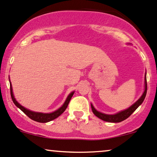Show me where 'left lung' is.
Here are the masks:
<instances>
[{"mask_svg": "<svg viewBox=\"0 0 157 157\" xmlns=\"http://www.w3.org/2000/svg\"><path fill=\"white\" fill-rule=\"evenodd\" d=\"M147 93V81H146V73H145V90L144 93H143L142 96L138 100L136 101L135 103L133 105L130 106L129 108H128L126 110H123V111H121L118 112V113L115 114V115H106V114L101 113V112L97 111L93 104H91V108L92 110H93V112L94 115L97 116L98 118H100L103 121H106V122H110V123H119L121 122V121H124L128 118L129 116L132 115L133 112L135 111L139 107L140 105L142 104V103L144 101L145 96H146Z\"/></svg>", "mask_w": 157, "mask_h": 157, "instance_id": "8db88e82", "label": "left lung"}]
</instances>
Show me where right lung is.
<instances>
[{
  "mask_svg": "<svg viewBox=\"0 0 157 157\" xmlns=\"http://www.w3.org/2000/svg\"><path fill=\"white\" fill-rule=\"evenodd\" d=\"M10 93H11V97H12V99L14 102V104H15V106L17 107H18L20 110H22L24 113L29 118H31L33 121H36V122L39 123H47L49 122V121H53V120L56 119V117H58L59 116L62 115L63 112L65 111V109H67L68 104H69L70 101H71L72 96L74 94V91L72 92V93L68 95L67 99H66L65 102L64 103V104L62 105V106L59 109L56 110V111L51 112V113H41V112H32L31 110L27 109L25 107H23V106H21L17 101H16V99L14 98V95H13V92H12V84H11L10 82Z\"/></svg>",
  "mask_w": 157,
  "mask_h": 157,
  "instance_id": "add662e5",
  "label": "right lung"
}]
</instances>
